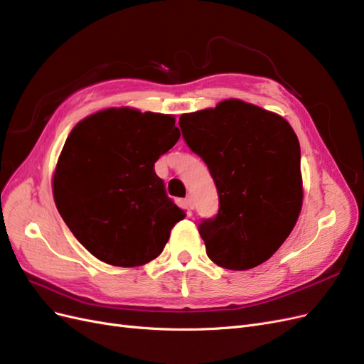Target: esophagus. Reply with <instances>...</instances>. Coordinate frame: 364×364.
Returning a JSON list of instances; mask_svg holds the SVG:
<instances>
[{
  "label": "esophagus",
  "instance_id": "1",
  "mask_svg": "<svg viewBox=\"0 0 364 364\" xmlns=\"http://www.w3.org/2000/svg\"><path fill=\"white\" fill-rule=\"evenodd\" d=\"M183 202H185V205H186V208H188V209H193V208H194V203H193L191 197H186V199H185Z\"/></svg>",
  "mask_w": 364,
  "mask_h": 364
}]
</instances>
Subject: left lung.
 <instances>
[{"label":"left lung","instance_id":"obj_1","mask_svg":"<svg viewBox=\"0 0 364 364\" xmlns=\"http://www.w3.org/2000/svg\"><path fill=\"white\" fill-rule=\"evenodd\" d=\"M188 147L208 165L218 214L199 234L217 266L249 270L267 261L299 218L301 146L281 115L238 98L179 118Z\"/></svg>","mask_w":364,"mask_h":364}]
</instances>
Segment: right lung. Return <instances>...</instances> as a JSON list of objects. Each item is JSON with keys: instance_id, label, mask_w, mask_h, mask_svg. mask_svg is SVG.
I'll list each match as a JSON object with an SVG mask.
<instances>
[{"instance_id": "1", "label": "right lung", "mask_w": 364, "mask_h": 364, "mask_svg": "<svg viewBox=\"0 0 364 364\" xmlns=\"http://www.w3.org/2000/svg\"><path fill=\"white\" fill-rule=\"evenodd\" d=\"M174 115L109 107L74 126L53 174L58 211L95 258L136 267L159 257L185 211L155 162L181 138Z\"/></svg>"}]
</instances>
